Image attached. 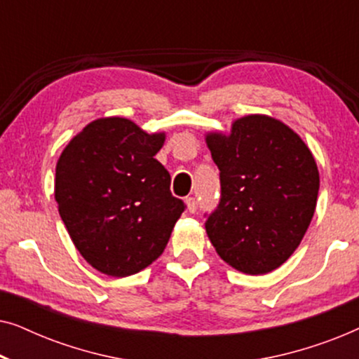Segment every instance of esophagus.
<instances>
[{
    "mask_svg": "<svg viewBox=\"0 0 359 359\" xmlns=\"http://www.w3.org/2000/svg\"><path fill=\"white\" fill-rule=\"evenodd\" d=\"M186 208H188V212L194 214L196 210H198V201H196V198H186Z\"/></svg>",
    "mask_w": 359,
    "mask_h": 359,
    "instance_id": "34e87169",
    "label": "esophagus"
}]
</instances>
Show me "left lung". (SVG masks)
<instances>
[{
  "mask_svg": "<svg viewBox=\"0 0 359 359\" xmlns=\"http://www.w3.org/2000/svg\"><path fill=\"white\" fill-rule=\"evenodd\" d=\"M220 171V203L205 232L225 263L245 274L281 266L301 243L317 205L312 151L284 122L264 114L205 135Z\"/></svg>",
  "mask_w": 359,
  "mask_h": 359,
  "instance_id": "left-lung-1",
  "label": "left lung"
}]
</instances>
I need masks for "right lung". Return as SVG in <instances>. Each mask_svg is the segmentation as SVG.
<instances>
[{
    "mask_svg": "<svg viewBox=\"0 0 359 359\" xmlns=\"http://www.w3.org/2000/svg\"><path fill=\"white\" fill-rule=\"evenodd\" d=\"M165 132L147 134L124 117H101L63 149L55 168L58 212L81 257L126 278L163 253L184 203L154 156Z\"/></svg>",
    "mask_w": 359,
    "mask_h": 359,
    "instance_id": "obj_1",
    "label": "right lung"
}]
</instances>
